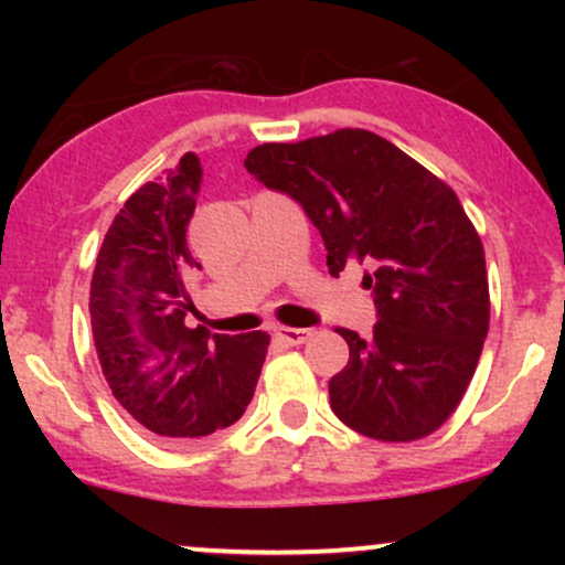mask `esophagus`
<instances>
[{
  "mask_svg": "<svg viewBox=\"0 0 565 565\" xmlns=\"http://www.w3.org/2000/svg\"><path fill=\"white\" fill-rule=\"evenodd\" d=\"M276 337L284 340L287 345H302L310 337V329H297V327H276Z\"/></svg>",
  "mask_w": 565,
  "mask_h": 565,
  "instance_id": "esophagus-1",
  "label": "esophagus"
}]
</instances>
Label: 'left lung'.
Returning a JSON list of instances; mask_svg holds the SVG:
<instances>
[{"instance_id":"8db88e82","label":"left lung","mask_w":565,"mask_h":565,"mask_svg":"<svg viewBox=\"0 0 565 565\" xmlns=\"http://www.w3.org/2000/svg\"><path fill=\"white\" fill-rule=\"evenodd\" d=\"M244 167L302 206L329 274L369 268L377 323L372 337L337 329L350 359L329 380L332 412L377 440L430 436L462 401L489 332L483 244L457 193L366 129L265 142Z\"/></svg>"}]
</instances>
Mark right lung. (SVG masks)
Segmentation results:
<instances>
[{"mask_svg": "<svg viewBox=\"0 0 565 565\" xmlns=\"http://www.w3.org/2000/svg\"><path fill=\"white\" fill-rule=\"evenodd\" d=\"M193 153L125 201L97 252L89 316L114 398L164 444H188L242 419L268 353L265 332L215 334L185 327L196 268L185 231L196 210Z\"/></svg>", "mask_w": 565, "mask_h": 565, "instance_id": "1", "label": "right lung"}]
</instances>
